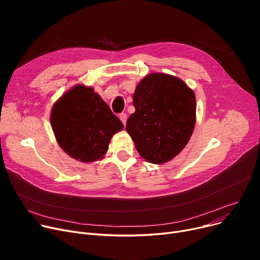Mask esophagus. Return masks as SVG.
<instances>
[{
    "mask_svg": "<svg viewBox=\"0 0 260 260\" xmlns=\"http://www.w3.org/2000/svg\"><path fill=\"white\" fill-rule=\"evenodd\" d=\"M119 118H120V120H121V122L123 123V124L125 125V123H126V120H127V115L126 114H120V116H119Z\"/></svg>",
    "mask_w": 260,
    "mask_h": 260,
    "instance_id": "1",
    "label": "esophagus"
}]
</instances>
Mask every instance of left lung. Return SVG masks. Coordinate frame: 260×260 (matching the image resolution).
I'll use <instances>...</instances> for the list:
<instances>
[{
  "label": "left lung",
  "mask_w": 260,
  "mask_h": 260,
  "mask_svg": "<svg viewBox=\"0 0 260 260\" xmlns=\"http://www.w3.org/2000/svg\"><path fill=\"white\" fill-rule=\"evenodd\" d=\"M136 108L126 122L142 158L161 165L187 144L196 123V98L184 82L167 74H149L136 87Z\"/></svg>",
  "instance_id": "left-lung-1"
}]
</instances>
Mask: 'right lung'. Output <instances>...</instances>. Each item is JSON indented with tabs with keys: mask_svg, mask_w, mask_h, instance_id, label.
I'll list each match as a JSON object with an SVG mask.
<instances>
[{
	"mask_svg": "<svg viewBox=\"0 0 260 260\" xmlns=\"http://www.w3.org/2000/svg\"><path fill=\"white\" fill-rule=\"evenodd\" d=\"M50 123L63 151L81 162L102 159L120 119L91 87L76 85L53 104Z\"/></svg>",
	"mask_w": 260,
	"mask_h": 260,
	"instance_id": "right-lung-1",
	"label": "right lung"
}]
</instances>
